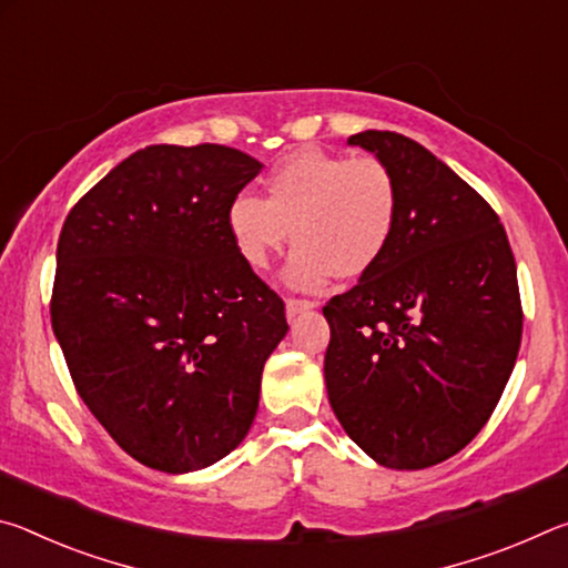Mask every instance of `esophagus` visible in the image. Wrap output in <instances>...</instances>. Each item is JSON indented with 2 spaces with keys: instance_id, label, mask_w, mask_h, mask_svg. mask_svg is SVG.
<instances>
[{
  "instance_id": "esophagus-1",
  "label": "esophagus",
  "mask_w": 568,
  "mask_h": 568,
  "mask_svg": "<svg viewBox=\"0 0 568 568\" xmlns=\"http://www.w3.org/2000/svg\"><path fill=\"white\" fill-rule=\"evenodd\" d=\"M315 307V303H311V301H295V297H287L285 301V313H287V318H295V315H301V313H305V311H313Z\"/></svg>"
}]
</instances>
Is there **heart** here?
<instances>
[{
    "mask_svg": "<svg viewBox=\"0 0 568 568\" xmlns=\"http://www.w3.org/2000/svg\"><path fill=\"white\" fill-rule=\"evenodd\" d=\"M265 200L240 192L225 215L237 255L253 271H265L283 253L291 230L297 247L283 277L295 291H321L335 273L353 281L388 253L400 192L378 158L295 150L265 178Z\"/></svg>",
    "mask_w": 568,
    "mask_h": 568,
    "instance_id": "b5f03b06",
    "label": "heart"
}]
</instances>
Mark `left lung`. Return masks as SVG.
<instances>
[{
	"label": "left lung",
	"mask_w": 568,
	"mask_h": 568,
	"mask_svg": "<svg viewBox=\"0 0 568 568\" xmlns=\"http://www.w3.org/2000/svg\"><path fill=\"white\" fill-rule=\"evenodd\" d=\"M400 192L388 253L323 307L325 388L376 464L436 466L491 418L521 345L516 261L498 215L446 162L398 132L348 138Z\"/></svg>",
	"instance_id": "left-lung-1"
}]
</instances>
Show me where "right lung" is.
Masks as SVG:
<instances>
[{
	"label": "right lung",
	"instance_id": "right-lung-1",
	"mask_svg": "<svg viewBox=\"0 0 568 568\" xmlns=\"http://www.w3.org/2000/svg\"><path fill=\"white\" fill-rule=\"evenodd\" d=\"M261 170L225 145H150L62 225L50 313L77 393L122 450L165 474L243 444L287 333L225 220Z\"/></svg>",
	"mask_w": 568,
	"mask_h": 568
}]
</instances>
